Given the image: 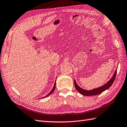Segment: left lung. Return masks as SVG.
I'll use <instances>...</instances> for the list:
<instances>
[{"label": "left lung", "mask_w": 127, "mask_h": 127, "mask_svg": "<svg viewBox=\"0 0 127 127\" xmlns=\"http://www.w3.org/2000/svg\"><path fill=\"white\" fill-rule=\"evenodd\" d=\"M116 73H117V69H116L115 72H114V74L113 76H112V78H111L109 81H108L106 84H104V85L101 86V87L97 88H94L92 90L90 91H87V90H85L81 87H80V86H79L77 84L76 81L74 80V85H75V88L77 91H78L80 94L85 95V96H93V95H98L102 93L104 91L107 90V89L109 88L112 85L113 83L114 80L115 79V77L116 75Z\"/></svg>", "instance_id": "left-lung-1"}]
</instances>
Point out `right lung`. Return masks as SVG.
I'll use <instances>...</instances> for the list:
<instances>
[{
    "label": "right lung",
    "mask_w": 127,
    "mask_h": 127,
    "mask_svg": "<svg viewBox=\"0 0 127 127\" xmlns=\"http://www.w3.org/2000/svg\"><path fill=\"white\" fill-rule=\"evenodd\" d=\"M55 81H56V80H55ZM55 85H56V81H55V82H54V87H53V89H52V91L49 93L46 96H45V97H41V98H45V97H48V96H49L51 94H52L53 93V92L54 91V90H55Z\"/></svg>",
    "instance_id": "add662e5"
}]
</instances>
